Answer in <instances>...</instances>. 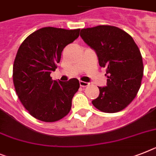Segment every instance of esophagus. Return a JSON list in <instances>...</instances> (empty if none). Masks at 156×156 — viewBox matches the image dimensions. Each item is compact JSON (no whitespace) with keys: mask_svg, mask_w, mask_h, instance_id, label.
Instances as JSON below:
<instances>
[{"mask_svg":"<svg viewBox=\"0 0 156 156\" xmlns=\"http://www.w3.org/2000/svg\"><path fill=\"white\" fill-rule=\"evenodd\" d=\"M79 84H80V86H82V87H86V86H88L89 85H90V83H89V82H83V81H80V82H79Z\"/></svg>","mask_w":156,"mask_h":156,"instance_id":"obj_1","label":"esophagus"}]
</instances>
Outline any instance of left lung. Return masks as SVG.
Listing matches in <instances>:
<instances>
[{"mask_svg":"<svg viewBox=\"0 0 156 156\" xmlns=\"http://www.w3.org/2000/svg\"><path fill=\"white\" fill-rule=\"evenodd\" d=\"M80 36L96 51L100 66L106 68L107 86L98 87L100 94L93 105L108 113L123 110L141 86L144 64L138 46L129 34L115 26L83 28Z\"/></svg>","mask_w":156,"mask_h":156,"instance_id":"8db88e82","label":"left lung"}]
</instances>
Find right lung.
Segmentation results:
<instances>
[{"instance_id":"add662e5","label":"right lung","mask_w":156,"mask_h":156,"mask_svg":"<svg viewBox=\"0 0 156 156\" xmlns=\"http://www.w3.org/2000/svg\"><path fill=\"white\" fill-rule=\"evenodd\" d=\"M79 31L43 27L20 46L13 63V84L23 107L38 120L55 122L70 112L79 81L57 82L50 74L57 68L63 48L79 36Z\"/></svg>"}]
</instances>
